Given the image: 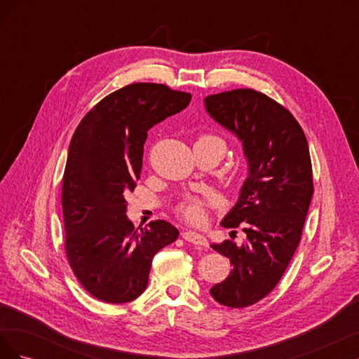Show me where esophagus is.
I'll list each match as a JSON object with an SVG mask.
<instances>
[{
    "instance_id": "34e87169",
    "label": "esophagus",
    "mask_w": 359,
    "mask_h": 359,
    "mask_svg": "<svg viewBox=\"0 0 359 359\" xmlns=\"http://www.w3.org/2000/svg\"><path fill=\"white\" fill-rule=\"evenodd\" d=\"M182 238L186 241L194 244V245H201V247H208V241H206V238L201 233H196V232H191V231H186L181 233Z\"/></svg>"
}]
</instances>
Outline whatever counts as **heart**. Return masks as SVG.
I'll return each instance as SVG.
<instances>
[{"mask_svg":"<svg viewBox=\"0 0 359 359\" xmlns=\"http://www.w3.org/2000/svg\"><path fill=\"white\" fill-rule=\"evenodd\" d=\"M199 140H215V142L223 144L219 137L214 136H203ZM214 203V201H211ZM205 202L201 199H189L180 206V214L182 219H186L190 223H202L205 219Z\"/></svg>","mask_w":359,"mask_h":359,"instance_id":"heart-1","label":"heart"}]
</instances>
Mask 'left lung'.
Wrapping results in <instances>:
<instances>
[{
  "instance_id": "left-lung-1",
  "label": "left lung",
  "mask_w": 359,
  "mask_h": 359,
  "mask_svg": "<svg viewBox=\"0 0 359 359\" xmlns=\"http://www.w3.org/2000/svg\"><path fill=\"white\" fill-rule=\"evenodd\" d=\"M208 115L243 144L248 175L240 198L226 214V227H243L245 241L226 240L211 247L233 266L212 298L243 309L276 287L299 244L313 196L309 144L293 115L255 90L205 97ZM236 233L235 231H232Z\"/></svg>"
}]
</instances>
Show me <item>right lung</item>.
<instances>
[{
	"label": "right lung",
	"instance_id": "1",
	"mask_svg": "<svg viewBox=\"0 0 359 359\" xmlns=\"http://www.w3.org/2000/svg\"><path fill=\"white\" fill-rule=\"evenodd\" d=\"M190 100L191 94L166 85L132 83L104 97L76 128L62 177L66 255L97 299H136L148 285L154 255L180 235L165 220L136 229L126 215V193L140 178L148 130Z\"/></svg>",
	"mask_w": 359,
	"mask_h": 359
}]
</instances>
